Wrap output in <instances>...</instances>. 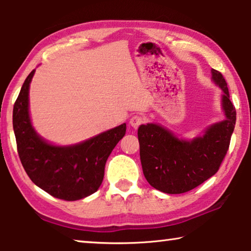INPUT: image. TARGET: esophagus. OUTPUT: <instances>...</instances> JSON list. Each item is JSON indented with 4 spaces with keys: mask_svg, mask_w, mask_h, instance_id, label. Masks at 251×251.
I'll use <instances>...</instances> for the list:
<instances>
[{
    "mask_svg": "<svg viewBox=\"0 0 251 251\" xmlns=\"http://www.w3.org/2000/svg\"><path fill=\"white\" fill-rule=\"evenodd\" d=\"M144 118L142 117V116H138V115H135V116H133L129 120V124H130V126L131 127H134V128H137V127L139 126V125H142L143 123H144Z\"/></svg>",
    "mask_w": 251,
    "mask_h": 251,
    "instance_id": "1",
    "label": "esophagus"
}]
</instances>
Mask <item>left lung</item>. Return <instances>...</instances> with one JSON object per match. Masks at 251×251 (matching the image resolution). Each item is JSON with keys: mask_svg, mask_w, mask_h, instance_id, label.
I'll return each instance as SVG.
<instances>
[{"mask_svg": "<svg viewBox=\"0 0 251 251\" xmlns=\"http://www.w3.org/2000/svg\"><path fill=\"white\" fill-rule=\"evenodd\" d=\"M212 80L223 91L226 120L211 125L201 137L182 141L157 124L138 128L139 155L144 176L154 188L166 194L189 192L214 176L222 165L236 124V108L229 100L223 74L211 70Z\"/></svg>", "mask_w": 251, "mask_h": 251, "instance_id": "left-lung-1", "label": "left lung"}]
</instances>
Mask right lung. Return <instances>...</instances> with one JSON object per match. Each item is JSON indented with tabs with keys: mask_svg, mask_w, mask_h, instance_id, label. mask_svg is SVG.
I'll return each mask as SVG.
<instances>
[{
	"mask_svg": "<svg viewBox=\"0 0 251 251\" xmlns=\"http://www.w3.org/2000/svg\"><path fill=\"white\" fill-rule=\"evenodd\" d=\"M25 79L13 108V129L18 152L31 180L55 198L73 201L94 194L103 181L105 164L124 137L126 124L72 146H54L34 130L28 114L29 83Z\"/></svg>",
	"mask_w": 251,
	"mask_h": 251,
	"instance_id": "right-lung-1",
	"label": "right lung"
}]
</instances>
